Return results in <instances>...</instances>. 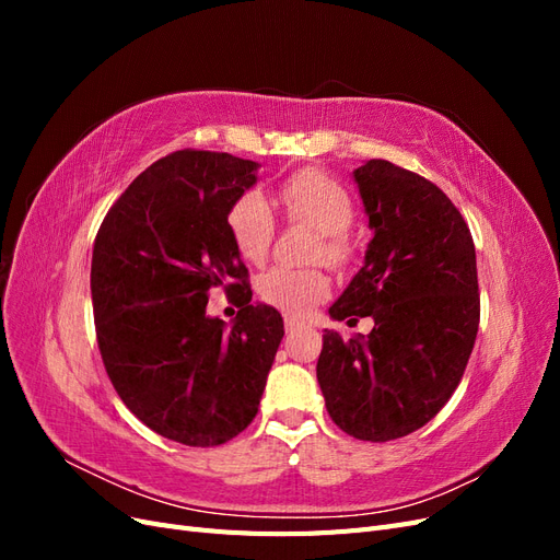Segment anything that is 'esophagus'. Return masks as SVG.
I'll return each instance as SVG.
<instances>
[{"mask_svg": "<svg viewBox=\"0 0 560 560\" xmlns=\"http://www.w3.org/2000/svg\"><path fill=\"white\" fill-rule=\"evenodd\" d=\"M284 329H287V334H294V331L303 329V322H299L292 315H284Z\"/></svg>", "mask_w": 560, "mask_h": 560, "instance_id": "34e87169", "label": "esophagus"}]
</instances>
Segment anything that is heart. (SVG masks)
<instances>
[{
    "label": "heart",
    "instance_id": "1",
    "mask_svg": "<svg viewBox=\"0 0 560 560\" xmlns=\"http://www.w3.org/2000/svg\"><path fill=\"white\" fill-rule=\"evenodd\" d=\"M278 200L290 222L308 224L319 233L313 259L331 266H346L352 257L348 229L354 219V206L346 186L331 175L299 171L278 186ZM226 229L241 257L249 264H264L276 238V212L270 202L247 191L231 202ZM329 278L322 268H284L276 266L259 278L261 299L287 315H308L329 294Z\"/></svg>",
    "mask_w": 560,
    "mask_h": 560
}]
</instances>
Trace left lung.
<instances>
[{
	"instance_id": "left-lung-1",
	"label": "left lung",
	"mask_w": 560,
	"mask_h": 560,
	"mask_svg": "<svg viewBox=\"0 0 560 560\" xmlns=\"http://www.w3.org/2000/svg\"><path fill=\"white\" fill-rule=\"evenodd\" d=\"M352 175L374 238L329 315H371L374 329L366 338L325 329L317 383L346 434L393 442L442 411L465 374L481 315L477 252L430 179L381 159Z\"/></svg>"
}]
</instances>
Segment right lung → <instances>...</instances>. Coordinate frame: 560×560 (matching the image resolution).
I'll use <instances>...</instances> for the list:
<instances>
[{"instance_id":"add662e5","label":"right lung","mask_w":560,"mask_h":560,"mask_svg":"<svg viewBox=\"0 0 560 560\" xmlns=\"http://www.w3.org/2000/svg\"><path fill=\"white\" fill-rule=\"evenodd\" d=\"M257 167L222 151L167 154L118 196L93 243L107 376L149 430L184 446L226 444L249 425L284 336L276 308L249 303V273L226 229ZM214 285L240 301L231 330L205 315Z\"/></svg>"}]
</instances>
